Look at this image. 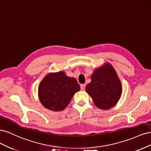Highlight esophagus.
<instances>
[{
    "label": "esophagus",
    "instance_id": "1",
    "mask_svg": "<svg viewBox=\"0 0 151 151\" xmlns=\"http://www.w3.org/2000/svg\"><path fill=\"white\" fill-rule=\"evenodd\" d=\"M86 88V84H81V89L82 91H84Z\"/></svg>",
    "mask_w": 151,
    "mask_h": 151
}]
</instances>
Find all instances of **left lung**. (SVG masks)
I'll return each instance as SVG.
<instances>
[{"label":"left lung","instance_id":"obj_1","mask_svg":"<svg viewBox=\"0 0 151 151\" xmlns=\"http://www.w3.org/2000/svg\"><path fill=\"white\" fill-rule=\"evenodd\" d=\"M86 91L94 104L102 109H108L116 104L122 94V84L113 67L108 63L95 69L91 82Z\"/></svg>","mask_w":151,"mask_h":151}]
</instances>
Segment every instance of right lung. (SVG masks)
<instances>
[{"mask_svg":"<svg viewBox=\"0 0 151 151\" xmlns=\"http://www.w3.org/2000/svg\"><path fill=\"white\" fill-rule=\"evenodd\" d=\"M80 89L74 77L67 76L64 72L53 73L47 75L41 82L38 88L39 98L46 108L54 111H62Z\"/></svg>","mask_w":151,"mask_h":151,"instance_id":"add662e5","label":"right lung"}]
</instances>
